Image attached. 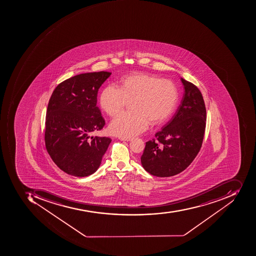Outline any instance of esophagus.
I'll use <instances>...</instances> for the list:
<instances>
[{"instance_id": "1", "label": "esophagus", "mask_w": 256, "mask_h": 256, "mask_svg": "<svg viewBox=\"0 0 256 256\" xmlns=\"http://www.w3.org/2000/svg\"><path fill=\"white\" fill-rule=\"evenodd\" d=\"M119 140H122V141H130L132 140V138H128V137H120L119 138Z\"/></svg>"}]
</instances>
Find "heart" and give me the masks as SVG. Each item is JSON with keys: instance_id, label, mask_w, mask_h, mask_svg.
<instances>
[{"instance_id": "b5f03b06", "label": "heart", "mask_w": 256, "mask_h": 256, "mask_svg": "<svg viewBox=\"0 0 256 256\" xmlns=\"http://www.w3.org/2000/svg\"><path fill=\"white\" fill-rule=\"evenodd\" d=\"M178 100L176 85L154 74L136 73L122 80L120 88L108 86L101 94L100 106L114 116L130 102L132 110L112 120L110 130L115 136L132 137L144 132L148 122L162 123L172 114Z\"/></svg>"}]
</instances>
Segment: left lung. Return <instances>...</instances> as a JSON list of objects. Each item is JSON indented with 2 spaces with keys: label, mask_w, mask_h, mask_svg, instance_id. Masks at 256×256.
<instances>
[{
  "label": "left lung",
  "mask_w": 256,
  "mask_h": 256,
  "mask_svg": "<svg viewBox=\"0 0 256 256\" xmlns=\"http://www.w3.org/2000/svg\"><path fill=\"white\" fill-rule=\"evenodd\" d=\"M184 94L174 116L146 143L141 156L150 174L165 178L184 170L201 148L206 130V109L200 90L182 78Z\"/></svg>",
  "instance_id": "obj_1"
}]
</instances>
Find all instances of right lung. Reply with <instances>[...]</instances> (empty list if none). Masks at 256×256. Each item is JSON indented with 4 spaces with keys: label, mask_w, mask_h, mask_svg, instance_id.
I'll return each instance as SVG.
<instances>
[{
    "label": "right lung",
    "mask_w": 256,
    "mask_h": 256,
    "mask_svg": "<svg viewBox=\"0 0 256 256\" xmlns=\"http://www.w3.org/2000/svg\"><path fill=\"white\" fill-rule=\"evenodd\" d=\"M112 72L73 76L54 90L46 110L44 140L50 156L62 170L74 176L99 168L112 140L90 137L105 124L96 106L97 94Z\"/></svg>",
    "instance_id": "obj_1"
}]
</instances>
